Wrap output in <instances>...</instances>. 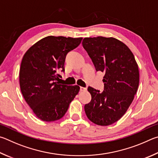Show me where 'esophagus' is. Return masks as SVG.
<instances>
[{
  "label": "esophagus",
  "instance_id": "34e87169",
  "mask_svg": "<svg viewBox=\"0 0 158 158\" xmlns=\"http://www.w3.org/2000/svg\"><path fill=\"white\" fill-rule=\"evenodd\" d=\"M80 90H81V92H85V91L87 90V87H80Z\"/></svg>",
  "mask_w": 158,
  "mask_h": 158
}]
</instances>
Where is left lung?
I'll return each mask as SVG.
<instances>
[{
  "label": "left lung",
  "mask_w": 158,
  "mask_h": 158,
  "mask_svg": "<svg viewBox=\"0 0 158 158\" xmlns=\"http://www.w3.org/2000/svg\"><path fill=\"white\" fill-rule=\"evenodd\" d=\"M82 46L96 70L105 72L103 92L89 87L92 100L85 106L87 118L98 126H109L123 117L139 86V73L134 55L113 37H87Z\"/></svg>",
  "instance_id": "1"
}]
</instances>
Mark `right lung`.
<instances>
[{"label":"right lung","instance_id":"right-lung-1","mask_svg":"<svg viewBox=\"0 0 158 158\" xmlns=\"http://www.w3.org/2000/svg\"><path fill=\"white\" fill-rule=\"evenodd\" d=\"M82 37L48 36L27 50L22 59L19 82L25 101L37 117L54 121L64 117L80 90L77 85H60L66 55L80 45Z\"/></svg>","mask_w":158,"mask_h":158}]
</instances>
